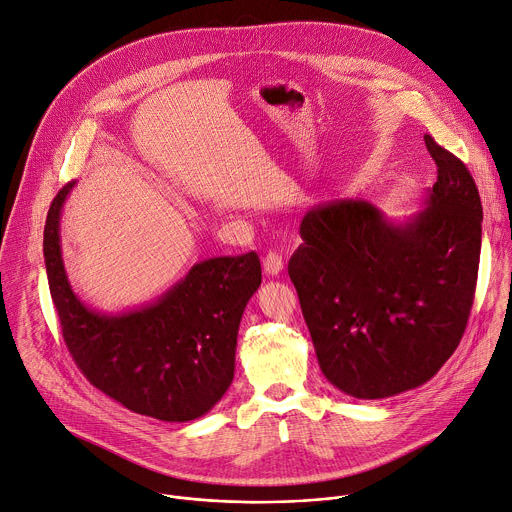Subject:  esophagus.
<instances>
[{"instance_id": "obj_1", "label": "esophagus", "mask_w": 512, "mask_h": 512, "mask_svg": "<svg viewBox=\"0 0 512 512\" xmlns=\"http://www.w3.org/2000/svg\"><path fill=\"white\" fill-rule=\"evenodd\" d=\"M282 268H285V260H282V254L276 252V250H270L264 256V272L268 276H278L282 272Z\"/></svg>"}]
</instances>
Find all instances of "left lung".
<instances>
[{
    "mask_svg": "<svg viewBox=\"0 0 512 512\" xmlns=\"http://www.w3.org/2000/svg\"><path fill=\"white\" fill-rule=\"evenodd\" d=\"M437 183L394 223L362 199L313 207L289 260L325 378L356 399L425 384L456 352L474 305L482 203L466 164L429 134Z\"/></svg>",
    "mask_w": 512,
    "mask_h": 512,
    "instance_id": "1",
    "label": "left lung"
}]
</instances>
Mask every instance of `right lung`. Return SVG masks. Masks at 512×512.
Returning <instances> with one entry per match:
<instances>
[{
	"mask_svg": "<svg viewBox=\"0 0 512 512\" xmlns=\"http://www.w3.org/2000/svg\"><path fill=\"white\" fill-rule=\"evenodd\" d=\"M67 183L46 215L44 262L63 339L83 376L126 409L170 423L193 421L234 380L238 329L262 282L256 252L195 264L156 303L120 315L85 307L61 256Z\"/></svg>",
	"mask_w": 512,
	"mask_h": 512,
	"instance_id": "right-lung-1",
	"label": "right lung"
}]
</instances>
